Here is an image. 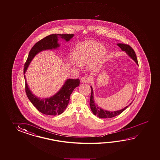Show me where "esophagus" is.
<instances>
[{
    "instance_id": "34e87169",
    "label": "esophagus",
    "mask_w": 160,
    "mask_h": 160,
    "mask_svg": "<svg viewBox=\"0 0 160 160\" xmlns=\"http://www.w3.org/2000/svg\"><path fill=\"white\" fill-rule=\"evenodd\" d=\"M88 80H89V78H88L87 76H84V77H83L81 78L82 83H88Z\"/></svg>"
}]
</instances>
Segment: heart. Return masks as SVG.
<instances>
[{
  "label": "heart",
  "instance_id": "1",
  "mask_svg": "<svg viewBox=\"0 0 160 160\" xmlns=\"http://www.w3.org/2000/svg\"><path fill=\"white\" fill-rule=\"evenodd\" d=\"M106 49L103 45L92 41H85L77 45L72 52L75 63L80 66L89 63L92 72L99 70L106 56Z\"/></svg>",
  "mask_w": 160,
  "mask_h": 160
}]
</instances>
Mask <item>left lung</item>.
<instances>
[{"label":"left lung","instance_id":"obj_1","mask_svg":"<svg viewBox=\"0 0 160 160\" xmlns=\"http://www.w3.org/2000/svg\"><path fill=\"white\" fill-rule=\"evenodd\" d=\"M118 46L121 48L122 51L125 52L127 54L128 56L130 58H131L132 60L136 63V64L138 65V59L135 53V51L129 45L124 44H117ZM91 88V97H90V106L91 108V111L94 113L95 116H98L100 118H111L114 116L119 115L124 110L127 108V107L131 104L132 103L129 104L128 106L125 107L122 109L118 110V111H109L107 110L102 109L101 107L98 105L97 103H95V101L94 100V94L93 88L92 86H90Z\"/></svg>","mask_w":160,"mask_h":160}]
</instances>
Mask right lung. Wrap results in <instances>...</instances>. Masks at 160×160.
Here are the masks:
<instances>
[{
	"label": "right lung",
	"instance_id": "1",
	"mask_svg": "<svg viewBox=\"0 0 160 160\" xmlns=\"http://www.w3.org/2000/svg\"><path fill=\"white\" fill-rule=\"evenodd\" d=\"M74 35L73 34H52L49 35L38 42L32 47L24 65V77L25 79V92L29 100L38 111L48 115L56 116L60 115L65 110L69 104L70 95L75 88L79 85V79H68L62 86L56 94L50 97L41 98L33 94L29 88L25 74L30 63L38 53L44 50L58 49L60 48L59 39L68 42Z\"/></svg>",
	"mask_w": 160,
	"mask_h": 160
}]
</instances>
